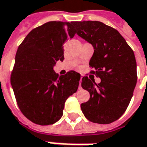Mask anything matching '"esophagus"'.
Instances as JSON below:
<instances>
[{
	"label": "esophagus",
	"instance_id": "34e87169",
	"mask_svg": "<svg viewBox=\"0 0 147 147\" xmlns=\"http://www.w3.org/2000/svg\"><path fill=\"white\" fill-rule=\"evenodd\" d=\"M82 78H83V76H80V84H79V88H81V80H82Z\"/></svg>",
	"mask_w": 147,
	"mask_h": 147
}]
</instances>
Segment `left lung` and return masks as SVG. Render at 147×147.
<instances>
[{
  "label": "left lung",
  "mask_w": 147,
  "mask_h": 147,
  "mask_svg": "<svg viewBox=\"0 0 147 147\" xmlns=\"http://www.w3.org/2000/svg\"><path fill=\"white\" fill-rule=\"evenodd\" d=\"M73 26L79 36L93 45L91 73L101 79L96 84L93 75L82 78L81 86L90 94L80 105L82 112L91 122L111 124L124 114L133 97L138 78L134 51L117 30L102 22H74Z\"/></svg>",
  "instance_id": "obj_1"
}]
</instances>
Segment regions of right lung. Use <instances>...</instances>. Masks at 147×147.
<instances>
[{
    "instance_id": "1",
    "label": "right lung",
    "mask_w": 147,
    "mask_h": 147,
    "mask_svg": "<svg viewBox=\"0 0 147 147\" xmlns=\"http://www.w3.org/2000/svg\"><path fill=\"white\" fill-rule=\"evenodd\" d=\"M75 34L73 22L51 21L32 30L18 46L10 82L18 107L35 124L58 121L66 100L77 91L80 73L58 76L53 71L63 61L64 42Z\"/></svg>"
}]
</instances>
